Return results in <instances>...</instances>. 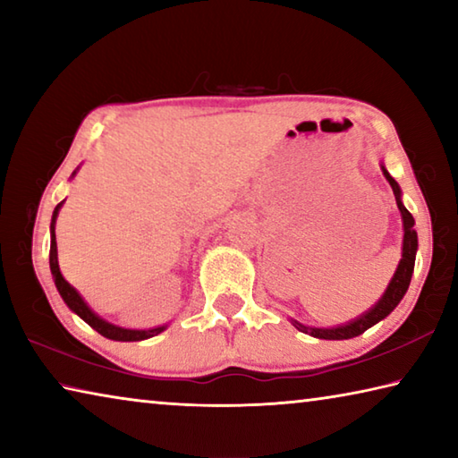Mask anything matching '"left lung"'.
Returning <instances> with one entry per match:
<instances>
[{
  "label": "left lung",
  "mask_w": 458,
  "mask_h": 458,
  "mask_svg": "<svg viewBox=\"0 0 458 458\" xmlns=\"http://www.w3.org/2000/svg\"><path fill=\"white\" fill-rule=\"evenodd\" d=\"M382 172H384V177L387 180V183L392 185L394 196H396L398 210L402 214V228H404V238H402V259L398 262L396 273H394L392 281L387 283L382 299H379L377 303L369 309V311L360 315L358 319H353L350 323L337 325V327H309V325L299 323L297 319H291L293 327H297L299 331L307 333V335L317 337V339H337V341L358 337L363 331H368L369 327H374L376 323L386 319V317L398 307L400 301L404 299V294L410 286V278H412V273H414V262H416V252H418V234L414 230L412 214L406 210L404 201H402V190H400L398 182L394 180L390 174H387L384 164H382Z\"/></svg>",
  "instance_id": "8db88e82"
}]
</instances>
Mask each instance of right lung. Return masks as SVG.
I'll return each instance as SVG.
<instances>
[{"label": "right lung", "mask_w": 458, "mask_h": 458, "mask_svg": "<svg viewBox=\"0 0 458 458\" xmlns=\"http://www.w3.org/2000/svg\"><path fill=\"white\" fill-rule=\"evenodd\" d=\"M76 175V172L72 174V177ZM64 201H60V204L54 208V214H52V222H50V273L54 278V284H56V289L60 293L62 301H64L66 307L71 309L72 313H76L81 317L84 323H89L92 329L98 331L100 335L106 337V339H113V341H143V339H149L159 335L161 331L167 329V325H159V327H153V329H125V327H119V325H113L105 321L103 317H98L92 309L87 305V301L81 297V293L74 289V286L66 281L64 276L60 273V267H58V246H56V218H58V212Z\"/></svg>", "instance_id": "obj_1"}]
</instances>
